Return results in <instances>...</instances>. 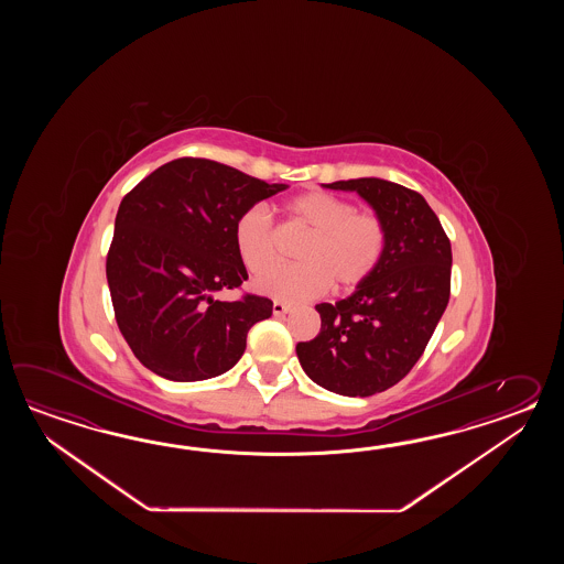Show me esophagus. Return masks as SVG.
Listing matches in <instances>:
<instances>
[{"mask_svg":"<svg viewBox=\"0 0 564 564\" xmlns=\"http://www.w3.org/2000/svg\"><path fill=\"white\" fill-rule=\"evenodd\" d=\"M272 312H274V316H284V314L290 312V306L284 304V302H274V304H272Z\"/></svg>","mask_w":564,"mask_h":564,"instance_id":"1","label":"esophagus"}]
</instances>
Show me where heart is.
Segmentation results:
<instances>
[{
  "label": "heart",
  "instance_id": "obj_1",
  "mask_svg": "<svg viewBox=\"0 0 564 564\" xmlns=\"http://www.w3.org/2000/svg\"><path fill=\"white\" fill-rule=\"evenodd\" d=\"M288 216L311 229L300 248V264L274 265L276 229L262 205L246 209L234 228L236 250L243 265L264 276L253 282L256 292L284 302L321 296L326 288L352 290L372 276L383 260L387 231L383 221L336 195L302 193L284 205Z\"/></svg>",
  "mask_w": 564,
  "mask_h": 564
}]
</instances>
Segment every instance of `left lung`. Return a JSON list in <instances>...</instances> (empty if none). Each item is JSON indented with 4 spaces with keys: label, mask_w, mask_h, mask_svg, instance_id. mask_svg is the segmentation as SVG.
Masks as SVG:
<instances>
[{
    "label": "left lung",
    "mask_w": 564,
    "mask_h": 564,
    "mask_svg": "<svg viewBox=\"0 0 564 564\" xmlns=\"http://www.w3.org/2000/svg\"><path fill=\"white\" fill-rule=\"evenodd\" d=\"M326 189L359 193L387 231L383 260L336 304H316L321 333L299 343L304 372L324 389L369 397L399 383L449 302L452 243L423 195L377 177L335 181Z\"/></svg>",
    "instance_id": "8db88e82"
}]
</instances>
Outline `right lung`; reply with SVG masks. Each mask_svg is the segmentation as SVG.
Returning <instances> with one entry per match:
<instances>
[{
	"instance_id": "obj_1",
	"label": "right lung",
	"mask_w": 564,
	"mask_h": 564,
	"mask_svg": "<svg viewBox=\"0 0 564 564\" xmlns=\"http://www.w3.org/2000/svg\"><path fill=\"white\" fill-rule=\"evenodd\" d=\"M209 159L183 156L122 197L107 256L120 333L149 371L169 381H204L229 371L272 300L219 292L248 278L234 228L258 202L284 192Z\"/></svg>"
}]
</instances>
